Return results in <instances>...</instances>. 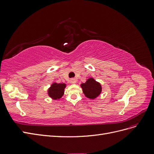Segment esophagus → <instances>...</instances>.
<instances>
[{
	"label": "esophagus",
	"mask_w": 154,
	"mask_h": 154,
	"mask_svg": "<svg viewBox=\"0 0 154 154\" xmlns=\"http://www.w3.org/2000/svg\"><path fill=\"white\" fill-rule=\"evenodd\" d=\"M76 82H77V80L75 78H72V79H71V80H70V83H72V84H74V83H76Z\"/></svg>",
	"instance_id": "esophagus-1"
}]
</instances>
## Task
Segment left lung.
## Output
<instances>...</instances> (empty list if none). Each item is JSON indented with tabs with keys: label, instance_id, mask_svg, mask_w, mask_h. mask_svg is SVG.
Here are the masks:
<instances>
[{
	"label": "left lung",
	"instance_id": "obj_1",
	"mask_svg": "<svg viewBox=\"0 0 154 154\" xmlns=\"http://www.w3.org/2000/svg\"><path fill=\"white\" fill-rule=\"evenodd\" d=\"M80 87L85 96L91 100L96 99L100 95L102 91L101 83L92 77L88 78L85 83H82Z\"/></svg>",
	"mask_w": 154,
	"mask_h": 154
}]
</instances>
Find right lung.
I'll list each match as a JSON object with an SVG mask.
<instances>
[{
    "label": "right lung",
    "instance_id": "right-lung-1",
    "mask_svg": "<svg viewBox=\"0 0 154 154\" xmlns=\"http://www.w3.org/2000/svg\"><path fill=\"white\" fill-rule=\"evenodd\" d=\"M66 86V83L53 82L48 89V94L53 100H60L64 94V90Z\"/></svg>",
    "mask_w": 154,
    "mask_h": 154
}]
</instances>
